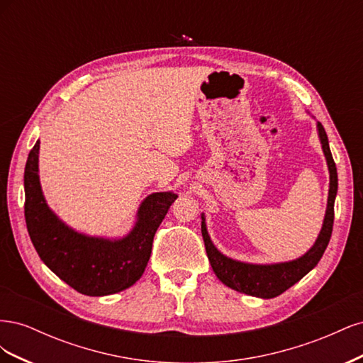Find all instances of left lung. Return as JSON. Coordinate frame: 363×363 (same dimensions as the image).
I'll return each mask as SVG.
<instances>
[{"instance_id": "left-lung-1", "label": "left lung", "mask_w": 363, "mask_h": 363, "mask_svg": "<svg viewBox=\"0 0 363 363\" xmlns=\"http://www.w3.org/2000/svg\"><path fill=\"white\" fill-rule=\"evenodd\" d=\"M318 133H320L323 151L327 159L328 172H330V189H328L327 212L321 233L318 236L315 245L307 251L303 257L292 262L276 263V265H250V263L228 259L224 255H221L212 244L211 238L207 235V228L203 216L201 233L204 239L207 257L211 260V265L213 272L216 274V277L221 280L225 286L247 295L260 296V298H274V296H277L286 289H289L296 281H300L306 274L313 269L318 265V262L321 260L328 245V240L332 238L335 219V199L337 192V172L330 147H328L327 133L321 123H318Z\"/></svg>"}]
</instances>
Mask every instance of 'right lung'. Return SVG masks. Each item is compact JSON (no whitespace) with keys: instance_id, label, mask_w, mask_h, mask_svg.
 I'll use <instances>...</instances> for the list:
<instances>
[{"instance_id":"1","label":"right lung","mask_w":363,"mask_h":363,"mask_svg":"<svg viewBox=\"0 0 363 363\" xmlns=\"http://www.w3.org/2000/svg\"><path fill=\"white\" fill-rule=\"evenodd\" d=\"M39 140L31 148L24 172L26 224L42 262L77 292L101 296L124 291L145 271L152 239L169 206L172 192L148 195L140 204L138 223L124 239L107 240L74 232L59 221L40 191L38 175Z\"/></svg>"}]
</instances>
